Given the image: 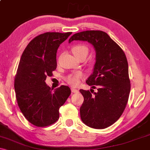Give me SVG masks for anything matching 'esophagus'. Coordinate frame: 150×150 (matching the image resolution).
<instances>
[{
    "instance_id": "34e87169",
    "label": "esophagus",
    "mask_w": 150,
    "mask_h": 150,
    "mask_svg": "<svg viewBox=\"0 0 150 150\" xmlns=\"http://www.w3.org/2000/svg\"><path fill=\"white\" fill-rule=\"evenodd\" d=\"M71 92H73V93H77V92H78V89L74 88V87H72V88H71Z\"/></svg>"
}]
</instances>
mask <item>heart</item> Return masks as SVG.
Masks as SVG:
<instances>
[{"instance_id":"heart-1","label":"heart","mask_w":150,"mask_h":150,"mask_svg":"<svg viewBox=\"0 0 150 150\" xmlns=\"http://www.w3.org/2000/svg\"><path fill=\"white\" fill-rule=\"evenodd\" d=\"M72 51L77 58L82 56H87L89 52V49L87 46L84 44H76L72 48ZM83 76V73L80 71H77L65 77V80L68 84L71 85H77L80 82V80Z\"/></svg>"}]
</instances>
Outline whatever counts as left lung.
<instances>
[{
	"label": "left lung",
	"instance_id": "obj_1",
	"mask_svg": "<svg viewBox=\"0 0 150 150\" xmlns=\"http://www.w3.org/2000/svg\"><path fill=\"white\" fill-rule=\"evenodd\" d=\"M74 40L87 41L94 46L96 63L86 80L93 89H80L84 97L80 112L82 122L90 128L104 129L118 120L124 111L130 91L128 64L124 51L106 32L99 30L73 34ZM93 94H92V93Z\"/></svg>",
	"mask_w": 150,
	"mask_h": 150
}]
</instances>
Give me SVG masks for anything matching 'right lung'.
<instances>
[{
  "label": "right lung",
  "instance_id": "1",
  "mask_svg": "<svg viewBox=\"0 0 150 150\" xmlns=\"http://www.w3.org/2000/svg\"><path fill=\"white\" fill-rule=\"evenodd\" d=\"M72 32H46L34 37L24 50L15 77V91L20 111L32 125L46 127L59 118V108L71 94L62 85L52 92L46 84L56 69L60 44Z\"/></svg>",
  "mask_w": 150,
  "mask_h": 150
}]
</instances>
